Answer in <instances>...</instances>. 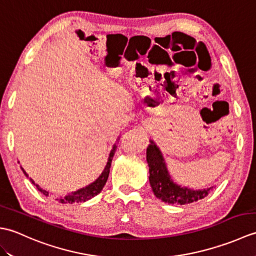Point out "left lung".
<instances>
[{"mask_svg": "<svg viewBox=\"0 0 256 256\" xmlns=\"http://www.w3.org/2000/svg\"><path fill=\"white\" fill-rule=\"evenodd\" d=\"M146 160L150 167V184L157 198L167 204H188L208 196L212 187L204 190H192L174 184L167 172L160 150L150 140L146 150Z\"/></svg>", "mask_w": 256, "mask_h": 256, "instance_id": "1", "label": "left lung"}]
</instances>
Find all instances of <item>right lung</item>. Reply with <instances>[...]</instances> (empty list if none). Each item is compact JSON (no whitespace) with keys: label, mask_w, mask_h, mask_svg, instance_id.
Segmentation results:
<instances>
[{"label":"right lung","mask_w":256,"mask_h":256,"mask_svg":"<svg viewBox=\"0 0 256 256\" xmlns=\"http://www.w3.org/2000/svg\"><path fill=\"white\" fill-rule=\"evenodd\" d=\"M116 145L113 146V148L111 150L110 153V156H108V162H106V166L104 168V170L102 172V174L100 175V177L96 179V180L94 182H92L91 184H89V186H86L82 189H79L77 190L76 192H72V194H67L66 197H60V198H57V200L59 201V202L62 204H74V202H82V201H86L89 200L91 198H94V196H96L98 194L101 192V190L103 189V187H104V184L108 180V174H110V167H111V162H112V158L114 156V153H116ZM22 170H23V172L27 176L26 172L22 168ZM32 180V179H30ZM32 182L35 184V182L32 180ZM37 189L40 190V192L44 194L45 196H48L50 194V192H46V190L42 189L38 184H36Z\"/></svg>","instance_id":"add662e5"}]
</instances>
